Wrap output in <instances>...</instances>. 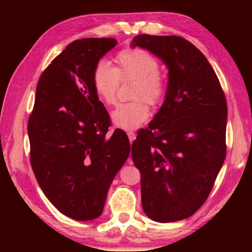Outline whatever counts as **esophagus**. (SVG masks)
Listing matches in <instances>:
<instances>
[{"label": "esophagus", "instance_id": "obj_1", "mask_svg": "<svg viewBox=\"0 0 252 252\" xmlns=\"http://www.w3.org/2000/svg\"><path fill=\"white\" fill-rule=\"evenodd\" d=\"M126 134H127V136H129L130 142H133L134 139H135V133H134V132L133 131H129ZM129 163H131V158H129Z\"/></svg>", "mask_w": 252, "mask_h": 252}]
</instances>
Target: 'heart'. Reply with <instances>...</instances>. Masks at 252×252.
I'll return each instance as SVG.
<instances>
[{"label":"heart","instance_id":"1","mask_svg":"<svg viewBox=\"0 0 252 252\" xmlns=\"http://www.w3.org/2000/svg\"><path fill=\"white\" fill-rule=\"evenodd\" d=\"M117 67L108 62L99 61L92 71V85L101 101L106 105L117 102L121 81H135L132 99L135 101L123 103L112 113L113 123L126 130L139 127L150 116V105L161 104L167 96L169 82L160 71V62L149 51L132 48L120 51L116 57Z\"/></svg>","mask_w":252,"mask_h":252}]
</instances>
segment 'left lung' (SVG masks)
<instances>
[{
    "mask_svg": "<svg viewBox=\"0 0 252 252\" xmlns=\"http://www.w3.org/2000/svg\"><path fill=\"white\" fill-rule=\"evenodd\" d=\"M131 46L169 69L163 104L132 143L143 211L158 222L183 220L206 201L223 164L227 101L207 58L183 37L140 34Z\"/></svg>",
    "mask_w": 252,
    "mask_h": 252,
    "instance_id": "8db88e82",
    "label": "left lung"
}]
</instances>
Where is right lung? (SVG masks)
<instances>
[{
	"label": "right lung",
	"mask_w": 252,
	"mask_h": 252,
	"mask_svg": "<svg viewBox=\"0 0 252 252\" xmlns=\"http://www.w3.org/2000/svg\"><path fill=\"white\" fill-rule=\"evenodd\" d=\"M116 44L87 37L67 45L41 74L29 118L34 176L51 203L75 220L101 215L130 153L126 132L105 138L110 117L92 85L93 67Z\"/></svg>",
	"instance_id": "obj_1"
}]
</instances>
